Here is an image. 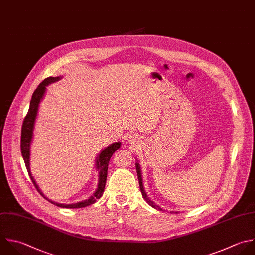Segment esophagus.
<instances>
[{
  "label": "esophagus",
  "mask_w": 255,
  "mask_h": 255,
  "mask_svg": "<svg viewBox=\"0 0 255 255\" xmlns=\"http://www.w3.org/2000/svg\"><path fill=\"white\" fill-rule=\"evenodd\" d=\"M128 141H129V142H133V141H134V137L130 135V136L128 137Z\"/></svg>",
  "instance_id": "34e87169"
}]
</instances>
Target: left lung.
Listing matches in <instances>:
<instances>
[{
  "label": "left lung",
  "mask_w": 255,
  "mask_h": 255,
  "mask_svg": "<svg viewBox=\"0 0 255 255\" xmlns=\"http://www.w3.org/2000/svg\"><path fill=\"white\" fill-rule=\"evenodd\" d=\"M135 166H136V172H137V177H138V181H139V187H140V191H141V194H142V196H143V198H144V200L150 205V206H152L153 208H155V209H157V210H161V211H163L164 209L163 208H161V207H159L158 205H156L150 198H148L147 197V195H146V193H145V191H144V188H143V184H142V177H141V171H140V167H139V164L136 162L135 163ZM165 211V210H164ZM169 212H176L177 213V211H169Z\"/></svg>",
  "instance_id": "left-lung-1"
}]
</instances>
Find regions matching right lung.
Segmentation results:
<instances>
[{"mask_svg":"<svg viewBox=\"0 0 255 255\" xmlns=\"http://www.w3.org/2000/svg\"><path fill=\"white\" fill-rule=\"evenodd\" d=\"M62 79V77H49L47 79H45L36 89V91L34 92L33 96H32V100L30 103V108L28 111V114L24 120L23 123V127H22V133H21V150H22V155L27 167V170L29 172V175L35 185V187L37 188V190L40 192V194L45 197L47 200H49L50 202H52L53 204H56L57 206L63 207V208H81V207H85L88 205H91L93 203H95L97 201V199L101 198V196L103 195L104 191H105V186H106V181H107V175H108V166H109V161L112 157V155L114 154V152L116 150H118L121 147V142H115L111 145H109L108 147H106L105 149H103L101 151V153L98 155L97 159H96V166L97 169L100 171L99 172V184H98V188L95 191V193L88 199H85L83 201L80 202H76V203H59V202H55L53 200H50L49 198H47L43 192L41 191V189L39 188L38 184L36 183L34 177L32 176L31 173V169H30V147H31V143H32V139H33V134H34V127H35V122H36V118L38 115V110H39V105L46 93L47 90V86L58 82Z\"/></svg>","mask_w":255,"mask_h":255,"instance_id":"1","label":"right lung"}]
</instances>
